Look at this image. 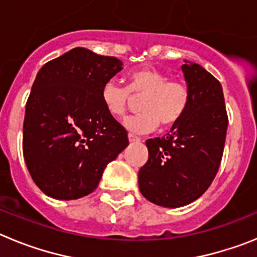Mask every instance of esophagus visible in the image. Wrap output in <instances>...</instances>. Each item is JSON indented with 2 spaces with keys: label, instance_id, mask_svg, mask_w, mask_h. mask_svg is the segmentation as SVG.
<instances>
[{
  "label": "esophagus",
  "instance_id": "34e87169",
  "mask_svg": "<svg viewBox=\"0 0 257 257\" xmlns=\"http://www.w3.org/2000/svg\"><path fill=\"white\" fill-rule=\"evenodd\" d=\"M128 142H130V143H138V142H140V139L138 138V136L133 135V134H128Z\"/></svg>",
  "mask_w": 257,
  "mask_h": 257
}]
</instances>
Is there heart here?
<instances>
[{
	"label": "heart",
	"instance_id": "heart-1",
	"mask_svg": "<svg viewBox=\"0 0 257 257\" xmlns=\"http://www.w3.org/2000/svg\"><path fill=\"white\" fill-rule=\"evenodd\" d=\"M126 81L127 88L113 81L104 83L100 101L105 112L117 118L126 112L133 97H143L139 105L142 114L124 121V126L133 133H151L158 123L163 127L172 126L187 110L189 104L187 86L178 79H167V76L156 68L131 70Z\"/></svg>",
	"mask_w": 257,
	"mask_h": 257
}]
</instances>
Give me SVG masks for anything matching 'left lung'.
I'll return each mask as SVG.
<instances>
[{"instance_id": "1", "label": "left lung", "mask_w": 257, "mask_h": 257, "mask_svg": "<svg viewBox=\"0 0 257 257\" xmlns=\"http://www.w3.org/2000/svg\"><path fill=\"white\" fill-rule=\"evenodd\" d=\"M181 65L189 91L183 117L163 138L147 140L139 189L162 207L187 206L208 189L221 162L228 115L220 82L197 63Z\"/></svg>"}]
</instances>
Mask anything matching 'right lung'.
<instances>
[{
	"instance_id": "obj_1",
	"label": "right lung",
	"mask_w": 257,
	"mask_h": 257,
	"mask_svg": "<svg viewBox=\"0 0 257 257\" xmlns=\"http://www.w3.org/2000/svg\"><path fill=\"white\" fill-rule=\"evenodd\" d=\"M122 61L76 47L37 73L26 106L23 154L38 188L55 199H78L99 185L127 145V133L105 112L100 90Z\"/></svg>"
}]
</instances>
